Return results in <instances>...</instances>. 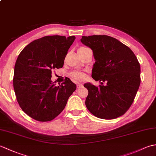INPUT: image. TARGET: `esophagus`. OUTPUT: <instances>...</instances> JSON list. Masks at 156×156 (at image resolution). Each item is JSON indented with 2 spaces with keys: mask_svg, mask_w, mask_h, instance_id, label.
<instances>
[{
  "mask_svg": "<svg viewBox=\"0 0 156 156\" xmlns=\"http://www.w3.org/2000/svg\"><path fill=\"white\" fill-rule=\"evenodd\" d=\"M82 87H83V85L82 84H77V88H81Z\"/></svg>",
  "mask_w": 156,
  "mask_h": 156,
  "instance_id": "1",
  "label": "esophagus"
}]
</instances>
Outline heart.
Here are the masks:
<instances>
[{"instance_id":"heart-1","label":"heart","mask_w":156,"mask_h":156,"mask_svg":"<svg viewBox=\"0 0 156 156\" xmlns=\"http://www.w3.org/2000/svg\"><path fill=\"white\" fill-rule=\"evenodd\" d=\"M82 48H84V47L80 48L78 49V50L79 49H82ZM71 76L76 80L82 81L84 80L86 77H87V74H86L84 72H74L72 73Z\"/></svg>"}]
</instances>
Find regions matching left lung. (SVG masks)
<instances>
[{
  "instance_id": "1",
  "label": "left lung",
  "mask_w": 156,
  "mask_h": 156,
  "mask_svg": "<svg viewBox=\"0 0 156 156\" xmlns=\"http://www.w3.org/2000/svg\"><path fill=\"white\" fill-rule=\"evenodd\" d=\"M80 41L93 51L96 62L92 78L102 84L98 87L90 83L84 85L88 90L85 101L88 110L102 119L124 115L140 85L141 69L137 57L127 45L110 36H82Z\"/></svg>"
}]
</instances>
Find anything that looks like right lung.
Returning <instances> with one entry per match:
<instances>
[{
	"label": "right lung",
	"instance_id": "1",
	"mask_svg": "<svg viewBox=\"0 0 156 156\" xmlns=\"http://www.w3.org/2000/svg\"><path fill=\"white\" fill-rule=\"evenodd\" d=\"M75 36L51 35L36 39L20 53L15 65L13 87L18 103L36 121H51L64 110L76 85L69 80L56 87L51 72L62 68Z\"/></svg>",
	"mask_w": 156,
	"mask_h": 156
}]
</instances>
